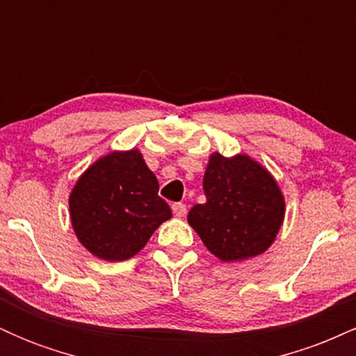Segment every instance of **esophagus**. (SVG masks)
Returning <instances> with one entry per match:
<instances>
[{
    "instance_id": "obj_1",
    "label": "esophagus",
    "mask_w": 356,
    "mask_h": 356,
    "mask_svg": "<svg viewBox=\"0 0 356 356\" xmlns=\"http://www.w3.org/2000/svg\"><path fill=\"white\" fill-rule=\"evenodd\" d=\"M172 211L177 218H184V216L187 214V206L182 202H175V204H172Z\"/></svg>"
}]
</instances>
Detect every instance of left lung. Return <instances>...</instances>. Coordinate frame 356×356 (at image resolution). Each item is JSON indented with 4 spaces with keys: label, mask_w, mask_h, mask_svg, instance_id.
<instances>
[{
    "label": "left lung",
    "mask_w": 356,
    "mask_h": 356,
    "mask_svg": "<svg viewBox=\"0 0 356 356\" xmlns=\"http://www.w3.org/2000/svg\"><path fill=\"white\" fill-rule=\"evenodd\" d=\"M206 202L187 220L206 248L226 263L263 254L284 219V197L268 169L246 154L214 152L204 174Z\"/></svg>",
    "instance_id": "left-lung-1"
}]
</instances>
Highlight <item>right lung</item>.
Instances as JSON below:
<instances>
[{
	"label": "right lung",
	"mask_w": 356,
	"mask_h": 356,
	"mask_svg": "<svg viewBox=\"0 0 356 356\" xmlns=\"http://www.w3.org/2000/svg\"><path fill=\"white\" fill-rule=\"evenodd\" d=\"M140 150L110 152L80 175L70 192L73 231L93 256L125 261L172 218Z\"/></svg>",
	"instance_id": "obj_1"
}]
</instances>
